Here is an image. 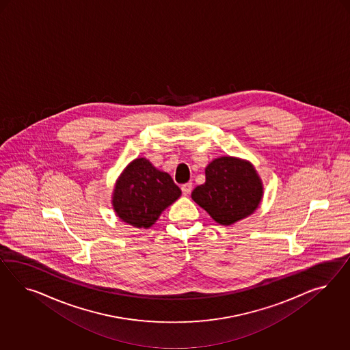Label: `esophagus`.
<instances>
[{
    "mask_svg": "<svg viewBox=\"0 0 350 350\" xmlns=\"http://www.w3.org/2000/svg\"><path fill=\"white\" fill-rule=\"evenodd\" d=\"M180 190H182L183 195H190V192L192 191V183L187 182V183L182 185V186H180Z\"/></svg>",
    "mask_w": 350,
    "mask_h": 350,
    "instance_id": "esophagus-1",
    "label": "esophagus"
}]
</instances>
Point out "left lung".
<instances>
[{
  "label": "left lung",
  "mask_w": 350,
  "mask_h": 350,
  "mask_svg": "<svg viewBox=\"0 0 350 350\" xmlns=\"http://www.w3.org/2000/svg\"><path fill=\"white\" fill-rule=\"evenodd\" d=\"M205 183L191 196L215 222L232 224L250 215L262 200L263 187L253 165L244 160L222 157L205 168Z\"/></svg>",
  "instance_id": "left-lung-1"
}]
</instances>
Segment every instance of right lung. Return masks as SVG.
I'll return each mask as SVG.
<instances>
[{"instance_id":"right-lung-1","label":"right lung","mask_w":350,"mask_h":350,"mask_svg":"<svg viewBox=\"0 0 350 350\" xmlns=\"http://www.w3.org/2000/svg\"><path fill=\"white\" fill-rule=\"evenodd\" d=\"M180 196V187L168 173L141 158L133 160L118 180L113 205L120 219L137 228H148Z\"/></svg>"}]
</instances>
